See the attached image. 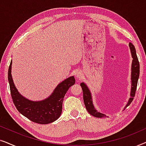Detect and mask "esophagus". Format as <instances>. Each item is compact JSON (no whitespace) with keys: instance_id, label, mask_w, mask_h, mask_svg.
<instances>
[{"instance_id":"obj_1","label":"esophagus","mask_w":146,"mask_h":146,"mask_svg":"<svg viewBox=\"0 0 146 146\" xmlns=\"http://www.w3.org/2000/svg\"><path fill=\"white\" fill-rule=\"evenodd\" d=\"M75 76H76V77L77 78L80 79L81 78H82V74L81 72H80V71H77L75 73Z\"/></svg>"}]
</instances>
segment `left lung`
Here are the masks:
<instances>
[{"instance_id":"obj_1","label":"left lung","mask_w":146,"mask_h":146,"mask_svg":"<svg viewBox=\"0 0 146 146\" xmlns=\"http://www.w3.org/2000/svg\"><path fill=\"white\" fill-rule=\"evenodd\" d=\"M129 48L131 50V56L133 58L132 64H131V98H129L128 103L127 104L125 108L128 106L133 101V98L135 96V91H136L137 88V81H138L139 76V62L138 61V58H137L136 51H135V48L132 44L129 42ZM80 86L82 88L83 92V98H84V102L86 108L88 110V111L93 116L96 117H106V115L98 112L96 111L94 107L92 104V100L91 93L88 90V88L87 86L84 83H81Z\"/></svg>"}]
</instances>
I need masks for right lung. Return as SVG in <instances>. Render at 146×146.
I'll use <instances>...</instances> for the list:
<instances>
[{
	"label": "right lung",
	"mask_w": 146,
	"mask_h": 146,
	"mask_svg": "<svg viewBox=\"0 0 146 146\" xmlns=\"http://www.w3.org/2000/svg\"><path fill=\"white\" fill-rule=\"evenodd\" d=\"M12 60L8 72L11 97L14 104L20 113L34 122L47 124L58 118L62 113L64 97L71 86L75 84L73 76L59 84L50 96L44 100L33 102L22 96L16 88L11 76Z\"/></svg>",
	"instance_id": "add662e5"
}]
</instances>
